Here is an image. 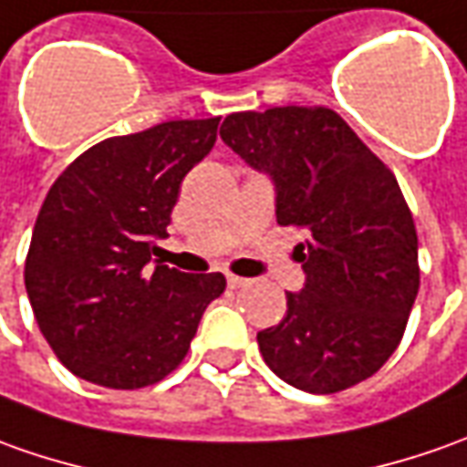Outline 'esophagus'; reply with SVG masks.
Returning a JSON list of instances; mask_svg holds the SVG:
<instances>
[{"label":"esophagus","instance_id":"esophagus-1","mask_svg":"<svg viewBox=\"0 0 467 467\" xmlns=\"http://www.w3.org/2000/svg\"><path fill=\"white\" fill-rule=\"evenodd\" d=\"M227 284H230V288H245L247 284H250V278H243V275H227Z\"/></svg>","mask_w":467,"mask_h":467}]
</instances>
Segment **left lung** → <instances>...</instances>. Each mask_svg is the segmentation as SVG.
<instances>
[{
	"label": "left lung",
	"mask_w": 467,
	"mask_h": 467,
	"mask_svg": "<svg viewBox=\"0 0 467 467\" xmlns=\"http://www.w3.org/2000/svg\"><path fill=\"white\" fill-rule=\"evenodd\" d=\"M220 138L275 189V220L306 234L304 288L258 332L265 366L294 389L335 393L399 348L420 291L417 230L399 181L340 114L274 107L224 117Z\"/></svg>",
	"instance_id": "obj_1"
}]
</instances>
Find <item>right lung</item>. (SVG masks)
<instances>
[{
	"mask_svg": "<svg viewBox=\"0 0 467 467\" xmlns=\"http://www.w3.org/2000/svg\"><path fill=\"white\" fill-rule=\"evenodd\" d=\"M220 117L107 138L50 186L25 260L37 327L74 376L107 389L166 379L189 353L222 274L150 263L183 176L214 148Z\"/></svg>",
	"mask_w": 467,
	"mask_h": 467,
	"instance_id": "right-lung-1",
	"label": "right lung"
}]
</instances>
